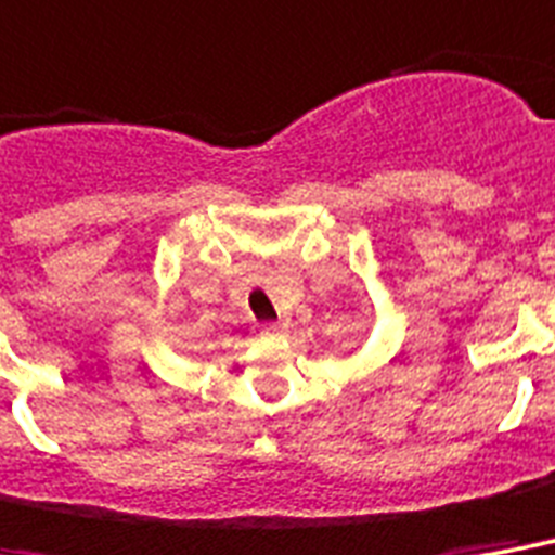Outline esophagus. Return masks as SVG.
I'll return each instance as SVG.
<instances>
[{"instance_id": "esophagus-1", "label": "esophagus", "mask_w": 555, "mask_h": 555, "mask_svg": "<svg viewBox=\"0 0 555 555\" xmlns=\"http://www.w3.org/2000/svg\"><path fill=\"white\" fill-rule=\"evenodd\" d=\"M260 336H263V338H283V336H286V324H281V321H274V324H263V326H260Z\"/></svg>"}]
</instances>
